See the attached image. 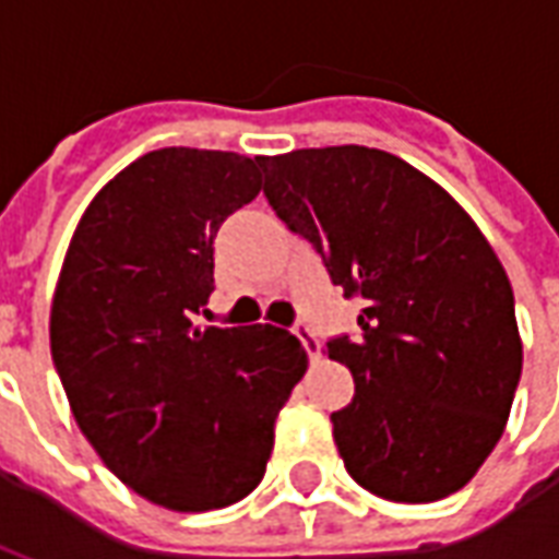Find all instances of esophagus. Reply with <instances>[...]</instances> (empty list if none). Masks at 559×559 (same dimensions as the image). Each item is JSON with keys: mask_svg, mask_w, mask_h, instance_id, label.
Returning a JSON list of instances; mask_svg holds the SVG:
<instances>
[{"mask_svg": "<svg viewBox=\"0 0 559 559\" xmlns=\"http://www.w3.org/2000/svg\"><path fill=\"white\" fill-rule=\"evenodd\" d=\"M293 335L302 341L305 353H308L311 359H314V356H320V341H317L314 329L308 326L305 320H296V323H293Z\"/></svg>", "mask_w": 559, "mask_h": 559, "instance_id": "34e87169", "label": "esophagus"}]
</instances>
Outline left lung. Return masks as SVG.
I'll return each instance as SVG.
<instances>
[{
    "label": "left lung",
    "instance_id": "8db88e82",
    "mask_svg": "<svg viewBox=\"0 0 559 559\" xmlns=\"http://www.w3.org/2000/svg\"><path fill=\"white\" fill-rule=\"evenodd\" d=\"M260 167L287 230L365 299L359 335L326 341L356 383L332 413L344 467L395 503L455 493L491 455L521 380L515 296L491 245L440 185L380 148H296Z\"/></svg>",
    "mask_w": 559,
    "mask_h": 559
}]
</instances>
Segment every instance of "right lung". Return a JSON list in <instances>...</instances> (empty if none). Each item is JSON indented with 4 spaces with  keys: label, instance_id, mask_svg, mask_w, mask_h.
<instances>
[{
    "label": "right lung",
    "instance_id": "right-lung-1",
    "mask_svg": "<svg viewBox=\"0 0 559 559\" xmlns=\"http://www.w3.org/2000/svg\"><path fill=\"white\" fill-rule=\"evenodd\" d=\"M260 158L170 146L104 188L68 245L50 350L80 431L131 491L209 512L266 473L275 419L305 374L278 326H194L215 236L260 194Z\"/></svg>",
    "mask_w": 559,
    "mask_h": 559
}]
</instances>
